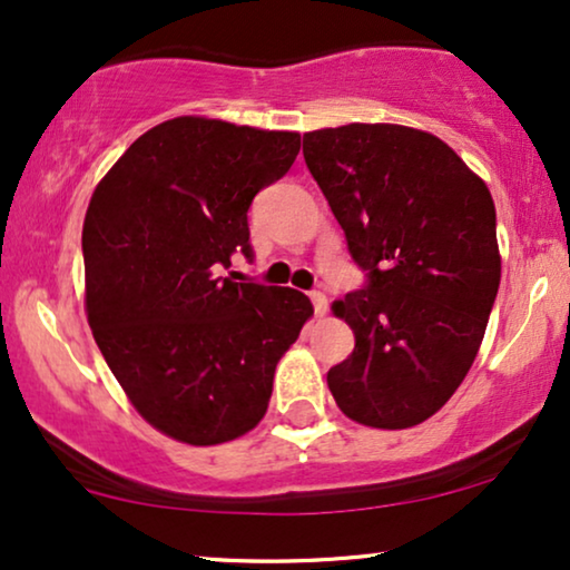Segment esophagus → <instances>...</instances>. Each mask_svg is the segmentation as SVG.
Segmentation results:
<instances>
[{
	"instance_id": "1",
	"label": "esophagus",
	"mask_w": 570,
	"mask_h": 570,
	"mask_svg": "<svg viewBox=\"0 0 570 570\" xmlns=\"http://www.w3.org/2000/svg\"><path fill=\"white\" fill-rule=\"evenodd\" d=\"M311 303H314V314L316 316H324L326 314V306H330V303H326V295L318 293V291L311 293Z\"/></svg>"
}]
</instances>
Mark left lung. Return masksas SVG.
<instances>
[{"instance_id": "left-lung-1", "label": "left lung", "mask_w": 570, "mask_h": 570, "mask_svg": "<svg viewBox=\"0 0 570 570\" xmlns=\"http://www.w3.org/2000/svg\"><path fill=\"white\" fill-rule=\"evenodd\" d=\"M303 158L365 272L334 301L355 350L326 373L355 423L400 431L451 400L501 285L495 205L439 137L400 124L303 135Z\"/></svg>"}]
</instances>
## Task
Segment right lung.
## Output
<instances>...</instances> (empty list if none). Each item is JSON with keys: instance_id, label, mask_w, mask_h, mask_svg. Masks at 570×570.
Masks as SVG:
<instances>
[{"instance_id": "right-lung-1", "label": "right lung", "mask_w": 570, "mask_h": 570, "mask_svg": "<svg viewBox=\"0 0 570 570\" xmlns=\"http://www.w3.org/2000/svg\"><path fill=\"white\" fill-rule=\"evenodd\" d=\"M295 131L178 116L145 131L92 191L85 308L147 423L191 446L252 431L277 361L314 314L293 287L220 277L252 259L248 207L291 170Z\"/></svg>"}]
</instances>
